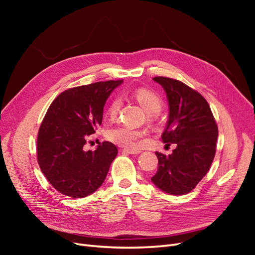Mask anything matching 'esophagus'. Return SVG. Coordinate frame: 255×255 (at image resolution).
<instances>
[{"instance_id": "esophagus-1", "label": "esophagus", "mask_w": 255, "mask_h": 255, "mask_svg": "<svg viewBox=\"0 0 255 255\" xmlns=\"http://www.w3.org/2000/svg\"><path fill=\"white\" fill-rule=\"evenodd\" d=\"M125 153H128V154H133V155H137V154L141 153L140 150H134V149H123L122 150Z\"/></svg>"}]
</instances>
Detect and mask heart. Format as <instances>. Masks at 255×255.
Segmentation results:
<instances>
[{
  "instance_id": "heart-1",
  "label": "heart",
  "mask_w": 255,
  "mask_h": 255,
  "mask_svg": "<svg viewBox=\"0 0 255 255\" xmlns=\"http://www.w3.org/2000/svg\"><path fill=\"white\" fill-rule=\"evenodd\" d=\"M136 101L140 104L142 109L153 117V115H157L163 106L161 99L154 92L146 89H138L133 94ZM122 101L119 97L115 98L109 107V115L111 118L116 117L121 109ZM145 132L142 129H138L127 125H118L106 130V138L116 144L127 148H134L137 144L138 139L144 136Z\"/></svg>"
}]
</instances>
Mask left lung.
Masks as SVG:
<instances>
[{"instance_id":"1","label":"left lung","mask_w":255,"mask_h":255,"mask_svg":"<svg viewBox=\"0 0 255 255\" xmlns=\"http://www.w3.org/2000/svg\"><path fill=\"white\" fill-rule=\"evenodd\" d=\"M164 88L169 116L161 140L175 144L169 155L156 152L158 166L151 177L157 188L170 195H185L201 181L213 163L218 128L206 100L184 83L156 76Z\"/></svg>"}]
</instances>
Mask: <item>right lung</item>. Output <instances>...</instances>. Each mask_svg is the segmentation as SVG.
Returning <instances> with one entry per match:
<instances>
[{
	"label": "right lung",
	"mask_w": 255,
	"mask_h": 255,
	"mask_svg": "<svg viewBox=\"0 0 255 255\" xmlns=\"http://www.w3.org/2000/svg\"><path fill=\"white\" fill-rule=\"evenodd\" d=\"M121 81L98 82L68 89L54 100L37 138V159L42 173L60 194L84 198L103 184L117 146L99 143L84 150L87 137L101 126L103 109Z\"/></svg>",
	"instance_id": "1"
}]
</instances>
